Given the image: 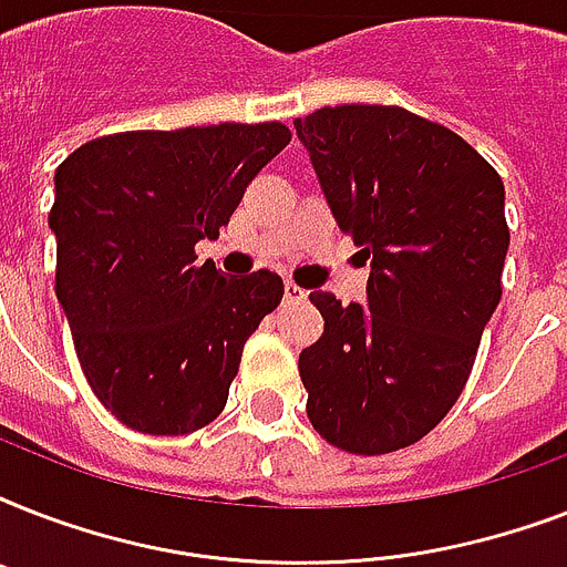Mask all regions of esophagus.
Returning a JSON list of instances; mask_svg holds the SVG:
<instances>
[{
    "label": "esophagus",
    "instance_id": "34e87169",
    "mask_svg": "<svg viewBox=\"0 0 567 567\" xmlns=\"http://www.w3.org/2000/svg\"><path fill=\"white\" fill-rule=\"evenodd\" d=\"M309 297V291L306 288H300L297 282H285V300L288 302H302Z\"/></svg>",
    "mask_w": 567,
    "mask_h": 567
}]
</instances>
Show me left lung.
Returning a JSON list of instances; mask_svg holds the SVG:
<instances>
[{
	"label": "left lung",
	"instance_id": "obj_1",
	"mask_svg": "<svg viewBox=\"0 0 567 567\" xmlns=\"http://www.w3.org/2000/svg\"><path fill=\"white\" fill-rule=\"evenodd\" d=\"M293 126L338 229L371 261L368 306L309 293L323 336L300 353L306 412L347 453H394L453 409L501 302L503 182L456 132L396 105H336Z\"/></svg>",
	"mask_w": 567,
	"mask_h": 567
}]
</instances>
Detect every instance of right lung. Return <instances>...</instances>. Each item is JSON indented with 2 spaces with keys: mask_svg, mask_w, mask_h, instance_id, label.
Instances as JSON below:
<instances>
[{
  "mask_svg": "<svg viewBox=\"0 0 567 567\" xmlns=\"http://www.w3.org/2000/svg\"><path fill=\"white\" fill-rule=\"evenodd\" d=\"M291 141L285 123L117 132L55 171V293L87 385L120 423L188 435L226 405L247 338L282 276L229 279L194 247Z\"/></svg>",
  "mask_w": 567,
  "mask_h": 567,
  "instance_id": "right-lung-1",
  "label": "right lung"
}]
</instances>
